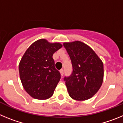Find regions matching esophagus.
I'll use <instances>...</instances> for the list:
<instances>
[{"mask_svg":"<svg viewBox=\"0 0 123 123\" xmlns=\"http://www.w3.org/2000/svg\"><path fill=\"white\" fill-rule=\"evenodd\" d=\"M60 72L61 76H63V74H64V70H63V69H60Z\"/></svg>","mask_w":123,"mask_h":123,"instance_id":"1","label":"esophagus"}]
</instances>
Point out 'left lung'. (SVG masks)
<instances>
[{"label": "left lung", "mask_w": 123, "mask_h": 123, "mask_svg": "<svg viewBox=\"0 0 123 123\" xmlns=\"http://www.w3.org/2000/svg\"><path fill=\"white\" fill-rule=\"evenodd\" d=\"M73 71L64 81L69 95L76 100L89 99L98 92L104 79V64L89 46L80 41L65 42Z\"/></svg>", "instance_id": "left-lung-1"}]
</instances>
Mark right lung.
Returning <instances> with one entry per match:
<instances>
[{
    "label": "right lung",
    "mask_w": 123,
    "mask_h": 123,
    "mask_svg": "<svg viewBox=\"0 0 123 123\" xmlns=\"http://www.w3.org/2000/svg\"><path fill=\"white\" fill-rule=\"evenodd\" d=\"M62 47L58 42L50 43L42 39L31 44L23 56L19 77L25 91L33 98L45 100L54 94L61 75L52 56Z\"/></svg>",
    "instance_id": "add662e5"
}]
</instances>
